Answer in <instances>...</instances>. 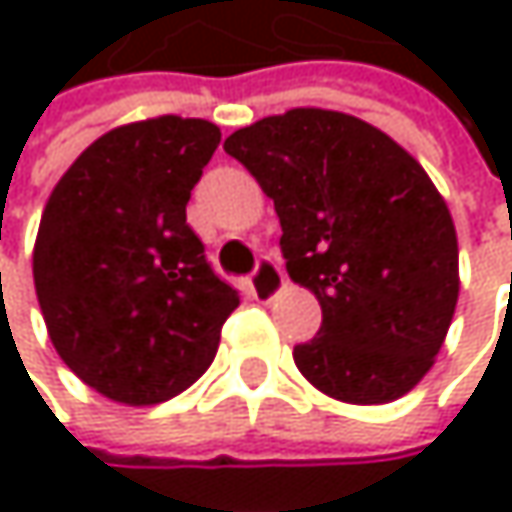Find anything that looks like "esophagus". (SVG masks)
Listing matches in <instances>:
<instances>
[{
	"instance_id": "1",
	"label": "esophagus",
	"mask_w": 512,
	"mask_h": 512,
	"mask_svg": "<svg viewBox=\"0 0 512 512\" xmlns=\"http://www.w3.org/2000/svg\"><path fill=\"white\" fill-rule=\"evenodd\" d=\"M281 287H284V272H281V266H278L275 260L263 257V260L257 263L255 275H252V293H255V299L269 302V299H275V296L281 293Z\"/></svg>"
}]
</instances>
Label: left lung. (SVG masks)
Returning <instances> with one entry per match:
<instances>
[{
  "mask_svg": "<svg viewBox=\"0 0 512 512\" xmlns=\"http://www.w3.org/2000/svg\"><path fill=\"white\" fill-rule=\"evenodd\" d=\"M281 222L290 278L323 308L293 350L323 394L379 406L433 367L460 296L451 210L421 162L347 112L290 109L225 139Z\"/></svg>",
  "mask_w": 512,
  "mask_h": 512,
  "instance_id": "8db88e82",
  "label": "left lung"
}]
</instances>
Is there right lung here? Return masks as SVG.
Returning <instances> with one entry per match:
<instances>
[{
  "label": "right lung",
  "mask_w": 512,
  "mask_h": 512,
  "mask_svg": "<svg viewBox=\"0 0 512 512\" xmlns=\"http://www.w3.org/2000/svg\"><path fill=\"white\" fill-rule=\"evenodd\" d=\"M219 142L204 118L115 127L76 156L44 207L32 275L52 347L115 403L154 406L186 391L240 305L186 225Z\"/></svg>",
  "instance_id": "add662e5"
}]
</instances>
